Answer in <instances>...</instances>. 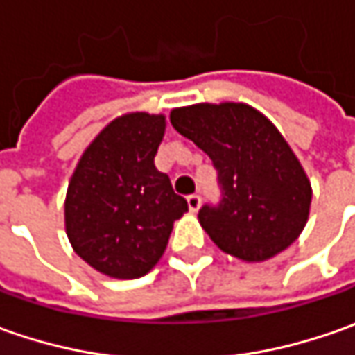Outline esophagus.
<instances>
[{"label":"esophagus","mask_w":355,"mask_h":355,"mask_svg":"<svg viewBox=\"0 0 355 355\" xmlns=\"http://www.w3.org/2000/svg\"><path fill=\"white\" fill-rule=\"evenodd\" d=\"M187 205H189V211H198L199 205H201V198H199L198 193L187 196Z\"/></svg>","instance_id":"esophagus-1"}]
</instances>
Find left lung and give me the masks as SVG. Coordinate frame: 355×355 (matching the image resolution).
<instances>
[{
  "mask_svg": "<svg viewBox=\"0 0 355 355\" xmlns=\"http://www.w3.org/2000/svg\"><path fill=\"white\" fill-rule=\"evenodd\" d=\"M171 126L211 157L221 199L199 209L211 241L241 261H266L304 229L312 187L277 126L247 104L171 110Z\"/></svg>",
  "mask_w": 355,
  "mask_h": 355,
  "instance_id": "1",
  "label": "left lung"
}]
</instances>
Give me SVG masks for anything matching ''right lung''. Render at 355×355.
I'll list each match as a JSON object with an SVG mask.
<instances>
[{
	"label": "right lung",
	"instance_id": "obj_1",
	"mask_svg": "<svg viewBox=\"0 0 355 355\" xmlns=\"http://www.w3.org/2000/svg\"><path fill=\"white\" fill-rule=\"evenodd\" d=\"M166 118L134 112L112 120L85 150L64 201L75 252L112 279H140L166 251L187 201L154 166Z\"/></svg>",
	"mask_w": 355,
	"mask_h": 355
}]
</instances>
